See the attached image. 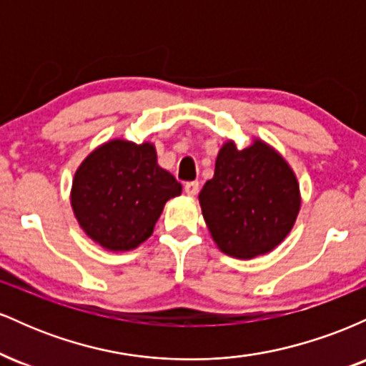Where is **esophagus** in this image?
I'll use <instances>...</instances> for the list:
<instances>
[{"label":"esophagus","instance_id":"obj_1","mask_svg":"<svg viewBox=\"0 0 366 366\" xmlns=\"http://www.w3.org/2000/svg\"><path fill=\"white\" fill-rule=\"evenodd\" d=\"M184 191H186L187 196H196L197 191H199V182H196V180H192V182H186Z\"/></svg>","mask_w":366,"mask_h":366}]
</instances>
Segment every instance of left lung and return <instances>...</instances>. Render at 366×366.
Returning <instances> with one entry per match:
<instances>
[{
  "instance_id": "8db88e82",
  "label": "left lung",
  "mask_w": 366,
  "mask_h": 366,
  "mask_svg": "<svg viewBox=\"0 0 366 366\" xmlns=\"http://www.w3.org/2000/svg\"><path fill=\"white\" fill-rule=\"evenodd\" d=\"M203 218L222 253L251 259L287 237L301 208L296 174L279 151L262 139L244 149L224 142L215 174L199 192Z\"/></svg>"
}]
</instances>
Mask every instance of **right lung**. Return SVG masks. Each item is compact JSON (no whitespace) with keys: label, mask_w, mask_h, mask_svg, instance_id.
Masks as SVG:
<instances>
[{"label":"right lung","mask_w":366,"mask_h":366,"mask_svg":"<svg viewBox=\"0 0 366 366\" xmlns=\"http://www.w3.org/2000/svg\"><path fill=\"white\" fill-rule=\"evenodd\" d=\"M180 192L174 175L158 165L154 144L112 139L79 165L70 203L87 237L119 253L144 242L167 201Z\"/></svg>","instance_id":"add662e5"}]
</instances>
